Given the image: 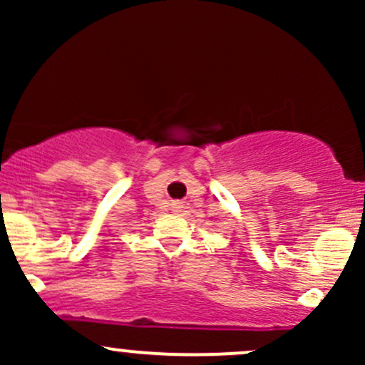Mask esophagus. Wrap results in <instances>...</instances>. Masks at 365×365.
Returning a JSON list of instances; mask_svg holds the SVG:
<instances>
[{
	"label": "esophagus",
	"instance_id": "esophagus-1",
	"mask_svg": "<svg viewBox=\"0 0 365 365\" xmlns=\"http://www.w3.org/2000/svg\"><path fill=\"white\" fill-rule=\"evenodd\" d=\"M171 206H173V211L180 212V211H183V207H185V204H183L182 200H173V204H171Z\"/></svg>",
	"mask_w": 365,
	"mask_h": 365
}]
</instances>
